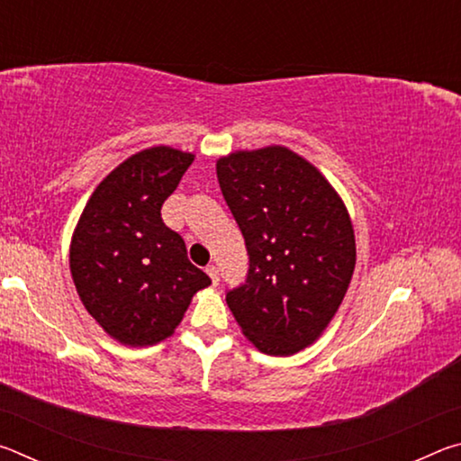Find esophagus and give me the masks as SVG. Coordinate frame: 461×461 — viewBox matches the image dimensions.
Listing matches in <instances>:
<instances>
[{
  "instance_id": "1",
  "label": "esophagus",
  "mask_w": 461,
  "mask_h": 461,
  "mask_svg": "<svg viewBox=\"0 0 461 461\" xmlns=\"http://www.w3.org/2000/svg\"><path fill=\"white\" fill-rule=\"evenodd\" d=\"M205 270H207V275H209V278H212L213 285L220 283V270H217V267H213V264H209Z\"/></svg>"
}]
</instances>
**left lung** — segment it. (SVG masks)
<instances>
[{"instance_id": "obj_1", "label": "left lung", "mask_w": 461, "mask_h": 461, "mask_svg": "<svg viewBox=\"0 0 461 461\" xmlns=\"http://www.w3.org/2000/svg\"><path fill=\"white\" fill-rule=\"evenodd\" d=\"M223 199L246 240V283L225 294L246 338L268 356H293L338 313L356 268V238L338 191L286 146L217 160Z\"/></svg>"}]
</instances>
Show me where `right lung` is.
<instances>
[{
    "label": "right lung",
    "mask_w": 461,
    "mask_h": 461,
    "mask_svg": "<svg viewBox=\"0 0 461 461\" xmlns=\"http://www.w3.org/2000/svg\"><path fill=\"white\" fill-rule=\"evenodd\" d=\"M193 160L170 146L131 154L97 185L77 221L68 249L75 288L101 330L123 346L170 338L193 294L212 285L160 217Z\"/></svg>",
    "instance_id": "obj_1"
}]
</instances>
